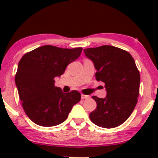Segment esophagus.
Here are the masks:
<instances>
[{
  "label": "esophagus",
  "mask_w": 158,
  "mask_h": 158,
  "mask_svg": "<svg viewBox=\"0 0 158 158\" xmlns=\"http://www.w3.org/2000/svg\"><path fill=\"white\" fill-rule=\"evenodd\" d=\"M81 97H82V99H85V98H89V95H83V94H82V95H81Z\"/></svg>",
  "instance_id": "1"
}]
</instances>
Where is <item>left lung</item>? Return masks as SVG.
<instances>
[{"mask_svg": "<svg viewBox=\"0 0 158 158\" xmlns=\"http://www.w3.org/2000/svg\"><path fill=\"white\" fill-rule=\"evenodd\" d=\"M94 63L98 81L105 83L104 98L92 96L97 107L89 114L92 123L105 128L123 124L138 102L140 73L133 57L127 51L113 46L84 49Z\"/></svg>", "mask_w": 158, "mask_h": 158, "instance_id": "8db88e82", "label": "left lung"}]
</instances>
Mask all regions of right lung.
Masks as SVG:
<instances>
[{
	"label": "right lung",
	"mask_w": 158,
	"mask_h": 158,
	"mask_svg": "<svg viewBox=\"0 0 158 158\" xmlns=\"http://www.w3.org/2000/svg\"><path fill=\"white\" fill-rule=\"evenodd\" d=\"M82 48L64 49L43 46L23 56L17 66L15 83L27 115L35 124L52 127L67 118L81 99L76 90L65 93L55 86V77L80 56Z\"/></svg>",
	"instance_id": "right-lung-1"
}]
</instances>
